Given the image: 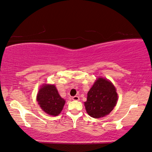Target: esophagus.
I'll return each instance as SVG.
<instances>
[{
	"instance_id": "34e87169",
	"label": "esophagus",
	"mask_w": 152,
	"mask_h": 152,
	"mask_svg": "<svg viewBox=\"0 0 152 152\" xmlns=\"http://www.w3.org/2000/svg\"><path fill=\"white\" fill-rule=\"evenodd\" d=\"M72 99H73V100H74V101H78L79 100V97L75 96L72 97Z\"/></svg>"
}]
</instances>
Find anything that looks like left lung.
<instances>
[{
	"label": "left lung",
	"instance_id": "1",
	"mask_svg": "<svg viewBox=\"0 0 152 152\" xmlns=\"http://www.w3.org/2000/svg\"><path fill=\"white\" fill-rule=\"evenodd\" d=\"M117 94L113 83L98 78L87 94L85 106L89 116L98 119L109 114L117 104Z\"/></svg>",
	"mask_w": 152,
	"mask_h": 152
}]
</instances>
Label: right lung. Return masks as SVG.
Returning <instances> with one entry per match:
<instances>
[{
	"label": "right lung",
	"instance_id": "add662e5",
	"mask_svg": "<svg viewBox=\"0 0 152 152\" xmlns=\"http://www.w3.org/2000/svg\"><path fill=\"white\" fill-rule=\"evenodd\" d=\"M37 101L45 113L53 116H57L62 111L65 100L63 99L55 86L44 84L39 89Z\"/></svg>",
	"mask_w": 152,
	"mask_h": 152
}]
</instances>
